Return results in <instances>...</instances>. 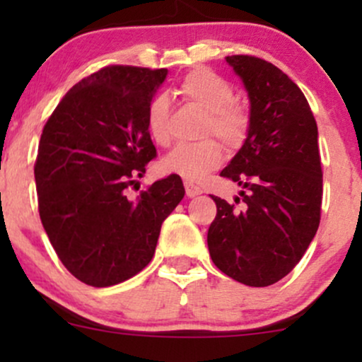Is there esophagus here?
Segmentation results:
<instances>
[{"label": "esophagus", "instance_id": "1", "mask_svg": "<svg viewBox=\"0 0 362 362\" xmlns=\"http://www.w3.org/2000/svg\"><path fill=\"white\" fill-rule=\"evenodd\" d=\"M185 194L189 197H197V195L202 194V190L197 185H194L192 182H185Z\"/></svg>", "mask_w": 362, "mask_h": 362}]
</instances>
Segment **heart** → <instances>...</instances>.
<instances>
[{"instance_id":"heart-1","label":"heart","mask_w":362,"mask_h":362,"mask_svg":"<svg viewBox=\"0 0 362 362\" xmlns=\"http://www.w3.org/2000/svg\"><path fill=\"white\" fill-rule=\"evenodd\" d=\"M177 95L189 107L207 115L204 132H214L228 146L236 148L243 143L250 127L248 112L235 103V91L224 78L209 69H194L178 83ZM170 103L158 95L148 105L146 126L153 141L161 146L170 143ZM223 146L216 139H206L197 144H180L173 148L161 161L165 172L185 180L199 182L223 163Z\"/></svg>"}]
</instances>
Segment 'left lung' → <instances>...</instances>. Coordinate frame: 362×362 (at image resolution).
I'll use <instances>...</instances> for the list:
<instances>
[{"instance_id": "left-lung-1", "label": "left lung", "mask_w": 362, "mask_h": 362, "mask_svg": "<svg viewBox=\"0 0 362 362\" xmlns=\"http://www.w3.org/2000/svg\"><path fill=\"white\" fill-rule=\"evenodd\" d=\"M250 100L243 146L221 172L242 187L207 231L211 259L231 279L265 288L293 271L315 238L322 211L318 129L303 91L271 62L228 56Z\"/></svg>"}]
</instances>
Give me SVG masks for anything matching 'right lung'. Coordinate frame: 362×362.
I'll return each instance as SVG.
<instances>
[{
	"instance_id": "add662e5",
	"label": "right lung",
	"mask_w": 362,
	"mask_h": 362,
	"mask_svg": "<svg viewBox=\"0 0 362 362\" xmlns=\"http://www.w3.org/2000/svg\"><path fill=\"white\" fill-rule=\"evenodd\" d=\"M168 69L107 66L62 97L35 161L39 214L66 269L93 288L131 279L155 255L161 223L184 199L178 175L129 199L156 148L149 102Z\"/></svg>"
}]
</instances>
